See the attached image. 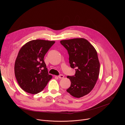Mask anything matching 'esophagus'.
Listing matches in <instances>:
<instances>
[{
  "label": "esophagus",
  "mask_w": 125,
  "mask_h": 125,
  "mask_svg": "<svg viewBox=\"0 0 125 125\" xmlns=\"http://www.w3.org/2000/svg\"><path fill=\"white\" fill-rule=\"evenodd\" d=\"M64 77V76L63 75H60L59 76H58V78L59 79H63Z\"/></svg>",
  "instance_id": "obj_1"
}]
</instances>
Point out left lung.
Segmentation results:
<instances>
[{
  "mask_svg": "<svg viewBox=\"0 0 125 125\" xmlns=\"http://www.w3.org/2000/svg\"><path fill=\"white\" fill-rule=\"evenodd\" d=\"M60 43L68 51L71 67L76 71L75 76H67L71 83L67 92L80 98L93 90L98 79L100 63L97 51L83 38L62 40Z\"/></svg>",
  "mask_w": 125,
  "mask_h": 125,
  "instance_id": "left-lung-1",
  "label": "left lung"
}]
</instances>
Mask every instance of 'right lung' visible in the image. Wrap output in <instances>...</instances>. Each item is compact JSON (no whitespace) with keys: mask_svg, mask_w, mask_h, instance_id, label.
<instances>
[{"mask_svg":"<svg viewBox=\"0 0 125 125\" xmlns=\"http://www.w3.org/2000/svg\"><path fill=\"white\" fill-rule=\"evenodd\" d=\"M54 43V41L32 40L20 49L15 61L14 71L18 83L25 92L37 94L52 79L43 59Z\"/></svg>","mask_w":125,"mask_h":125,"instance_id":"obj_1","label":"right lung"}]
</instances>
